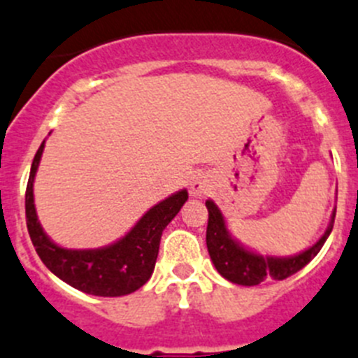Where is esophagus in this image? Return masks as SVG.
Masks as SVG:
<instances>
[{"mask_svg":"<svg viewBox=\"0 0 358 358\" xmlns=\"http://www.w3.org/2000/svg\"><path fill=\"white\" fill-rule=\"evenodd\" d=\"M205 191H207V183L203 182L201 178L192 180L191 182V194L192 196H201Z\"/></svg>","mask_w":358,"mask_h":358,"instance_id":"34e87169","label":"esophagus"}]
</instances>
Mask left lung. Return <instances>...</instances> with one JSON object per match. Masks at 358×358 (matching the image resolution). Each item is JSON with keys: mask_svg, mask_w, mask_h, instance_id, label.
<instances>
[{"mask_svg": "<svg viewBox=\"0 0 358 358\" xmlns=\"http://www.w3.org/2000/svg\"><path fill=\"white\" fill-rule=\"evenodd\" d=\"M205 205L208 208V255H210L219 275L230 280L231 283H239V285H259L260 282H266V280H285L298 273L299 269H303L320 253L334 228V219H336V212H334L327 231L314 246L299 255L280 259V257H262L243 248L239 243H235L228 234L227 223H224V217L217 205L210 199H207Z\"/></svg>", "mask_w": 358, "mask_h": 358, "instance_id": "left-lung-1", "label": "left lung"}]
</instances>
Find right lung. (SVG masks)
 I'll use <instances>...</instances> for the list:
<instances>
[{
    "label": "right lung",
    "mask_w": 358,
    "mask_h": 358,
    "mask_svg": "<svg viewBox=\"0 0 358 358\" xmlns=\"http://www.w3.org/2000/svg\"><path fill=\"white\" fill-rule=\"evenodd\" d=\"M44 143L35 153L24 196L27 227L37 255L53 275L71 287L94 296H124L137 291L155 269L162 231L187 201V191H178L146 212L123 239L99 250H66L44 234L34 205V178Z\"/></svg>",
    "instance_id": "1"
}]
</instances>
